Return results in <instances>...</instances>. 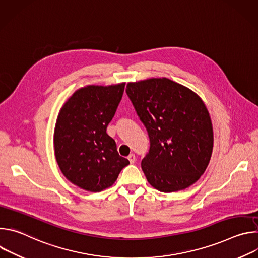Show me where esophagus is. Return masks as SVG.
<instances>
[{
  "instance_id": "esophagus-1",
  "label": "esophagus",
  "mask_w": 258,
  "mask_h": 258,
  "mask_svg": "<svg viewBox=\"0 0 258 258\" xmlns=\"http://www.w3.org/2000/svg\"><path fill=\"white\" fill-rule=\"evenodd\" d=\"M127 159L130 160L131 163H135V162H136V156H135V154H133V153L130 154L128 157H127Z\"/></svg>"
}]
</instances>
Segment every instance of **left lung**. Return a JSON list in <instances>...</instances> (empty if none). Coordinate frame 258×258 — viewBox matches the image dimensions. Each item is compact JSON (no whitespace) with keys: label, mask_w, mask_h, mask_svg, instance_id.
Here are the masks:
<instances>
[{"label":"left lung","mask_w":258,"mask_h":258,"mask_svg":"<svg viewBox=\"0 0 258 258\" xmlns=\"http://www.w3.org/2000/svg\"><path fill=\"white\" fill-rule=\"evenodd\" d=\"M125 91L150 139L141 164L147 180L164 193L193 185L213 148L212 123L202 99L166 78L128 83Z\"/></svg>","instance_id":"obj_1"}]
</instances>
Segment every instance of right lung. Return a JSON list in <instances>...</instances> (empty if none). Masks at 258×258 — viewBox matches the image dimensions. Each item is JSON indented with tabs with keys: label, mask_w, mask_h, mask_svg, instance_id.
<instances>
[{
	"label": "right lung",
	"mask_w": 258,
	"mask_h": 258,
	"mask_svg": "<svg viewBox=\"0 0 258 258\" xmlns=\"http://www.w3.org/2000/svg\"><path fill=\"white\" fill-rule=\"evenodd\" d=\"M125 83L87 86L64 103L54 131L57 163L73 185L90 192L111 187L130 161L121 157L107 133L122 98Z\"/></svg>",
	"instance_id": "add662e5"
}]
</instances>
